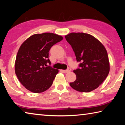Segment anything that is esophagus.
Returning <instances> with one entry per match:
<instances>
[{
  "label": "esophagus",
  "instance_id": "obj_1",
  "mask_svg": "<svg viewBox=\"0 0 125 125\" xmlns=\"http://www.w3.org/2000/svg\"><path fill=\"white\" fill-rule=\"evenodd\" d=\"M71 70H72V69H71L70 68H68V69H66V70H62V72L63 73H67L70 72Z\"/></svg>",
  "mask_w": 125,
  "mask_h": 125
}]
</instances>
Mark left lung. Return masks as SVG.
<instances>
[{
    "label": "left lung",
    "mask_w": 125,
    "mask_h": 125,
    "mask_svg": "<svg viewBox=\"0 0 125 125\" xmlns=\"http://www.w3.org/2000/svg\"><path fill=\"white\" fill-rule=\"evenodd\" d=\"M72 46L79 68L74 70L75 81L70 85L76 91L89 92L104 82L109 72L108 54L102 44L91 34L71 33L65 36Z\"/></svg>",
    "instance_id": "1"
}]
</instances>
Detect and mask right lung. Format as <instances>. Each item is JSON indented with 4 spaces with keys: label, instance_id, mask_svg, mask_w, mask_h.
<instances>
[{
    "label": "right lung",
    "instance_id": "obj_1",
    "mask_svg": "<svg viewBox=\"0 0 125 125\" xmlns=\"http://www.w3.org/2000/svg\"><path fill=\"white\" fill-rule=\"evenodd\" d=\"M62 39V36L52 33L35 34L21 46L15 62V72L27 89L41 93L51 87L59 70L50 66L49 52Z\"/></svg>",
    "mask_w": 125,
    "mask_h": 125
}]
</instances>
